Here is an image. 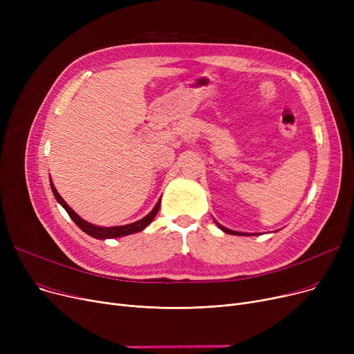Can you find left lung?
Here are the masks:
<instances>
[{"mask_svg":"<svg viewBox=\"0 0 354 354\" xmlns=\"http://www.w3.org/2000/svg\"><path fill=\"white\" fill-rule=\"evenodd\" d=\"M215 221V224L218 225V228L219 230H222L224 232H227V234H231V235H258V234H250V232H239V231H234V230H230V228H227V227H224V225H221L219 222L216 221V219H214Z\"/></svg>","mask_w":354,"mask_h":354,"instance_id":"left-lung-1","label":"left lung"}]
</instances>
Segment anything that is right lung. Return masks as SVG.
Here are the masks:
<instances>
[{
  "label": "right lung",
  "instance_id": "right-lung-1",
  "mask_svg": "<svg viewBox=\"0 0 354 354\" xmlns=\"http://www.w3.org/2000/svg\"><path fill=\"white\" fill-rule=\"evenodd\" d=\"M50 187L51 191L57 199V202L60 205L67 211V214L70 215V218L74 221V224H76L83 232H86L87 235L93 236V238H97V239H110V238H119V236H126L130 234H136L143 231L151 222L155 219L159 207H160V199L156 202V205L153 207V209L146 214L143 218L133 221V222H129V224H122V225H113V227H102V225H96V224H91V222L83 219L77 212H74V209H71L68 207V203L62 198V195L55 189L53 180H50Z\"/></svg>",
  "mask_w": 354,
  "mask_h": 354
}]
</instances>
